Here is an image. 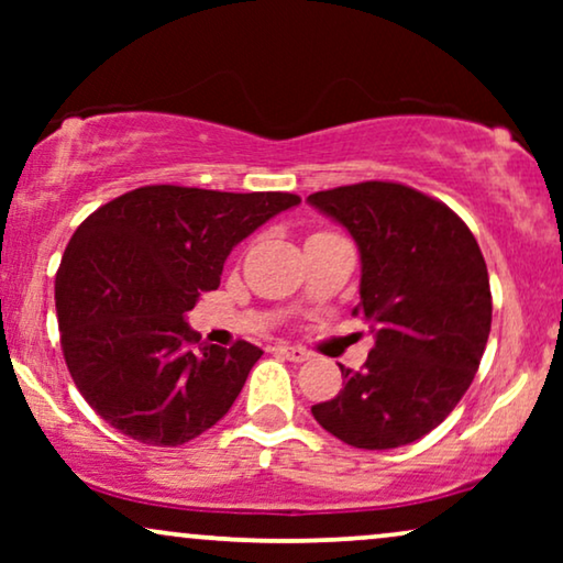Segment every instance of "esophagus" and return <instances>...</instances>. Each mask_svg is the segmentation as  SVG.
<instances>
[{
    "mask_svg": "<svg viewBox=\"0 0 563 563\" xmlns=\"http://www.w3.org/2000/svg\"><path fill=\"white\" fill-rule=\"evenodd\" d=\"M279 356L295 361V364H302V361L310 358V353H307L305 349H299V345H276L274 349Z\"/></svg>",
    "mask_w": 563,
    "mask_h": 563,
    "instance_id": "esophagus-1",
    "label": "esophagus"
}]
</instances>
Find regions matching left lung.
<instances>
[{
    "label": "left lung",
    "mask_w": 563,
    "mask_h": 563,
    "mask_svg": "<svg viewBox=\"0 0 563 563\" xmlns=\"http://www.w3.org/2000/svg\"><path fill=\"white\" fill-rule=\"evenodd\" d=\"M307 202L349 230L361 253V302L374 349L314 420L353 449L418 441L466 395L492 328L479 243L451 207L397 181L314 191Z\"/></svg>",
    "instance_id": "1"
}]
</instances>
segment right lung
<instances>
[{
  "label": "right lung",
  "instance_id": "obj_1",
  "mask_svg": "<svg viewBox=\"0 0 563 563\" xmlns=\"http://www.w3.org/2000/svg\"><path fill=\"white\" fill-rule=\"evenodd\" d=\"M295 205L289 191L153 184L76 228L56 274V314L68 372L99 418L133 441L181 445L233 407L264 351L199 343L187 312L220 287L230 251Z\"/></svg>",
  "mask_w": 563,
  "mask_h": 563
}]
</instances>
